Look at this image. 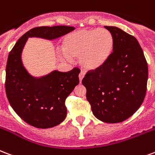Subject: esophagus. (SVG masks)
<instances>
[{"label":"esophagus","mask_w":155,"mask_h":155,"mask_svg":"<svg viewBox=\"0 0 155 155\" xmlns=\"http://www.w3.org/2000/svg\"><path fill=\"white\" fill-rule=\"evenodd\" d=\"M84 77V73L83 72V71H80V75H79V78H80V82L81 83V81H82L83 78Z\"/></svg>","instance_id":"obj_1"}]
</instances>
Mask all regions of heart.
Segmentation results:
<instances>
[{
    "label": "heart",
    "mask_w": 155,
    "mask_h": 155,
    "mask_svg": "<svg viewBox=\"0 0 155 155\" xmlns=\"http://www.w3.org/2000/svg\"><path fill=\"white\" fill-rule=\"evenodd\" d=\"M114 43V36L106 29H81L65 37L61 56L64 59L80 58L84 69L94 70L109 58Z\"/></svg>",
    "instance_id": "obj_1"
}]
</instances>
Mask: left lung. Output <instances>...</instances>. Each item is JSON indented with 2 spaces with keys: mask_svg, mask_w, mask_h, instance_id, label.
Returning <instances> with one entry per match:
<instances>
[{
  "mask_svg": "<svg viewBox=\"0 0 155 155\" xmlns=\"http://www.w3.org/2000/svg\"><path fill=\"white\" fill-rule=\"evenodd\" d=\"M105 28L114 36L110 56L101 67L90 70L82 80L94 116L114 124L128 119L146 97L148 66L137 40L116 27Z\"/></svg>",
  "mask_w": 155,
  "mask_h": 155,
  "instance_id": "8db88e82",
  "label": "left lung"
}]
</instances>
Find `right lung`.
<instances>
[{"mask_svg":"<svg viewBox=\"0 0 155 155\" xmlns=\"http://www.w3.org/2000/svg\"><path fill=\"white\" fill-rule=\"evenodd\" d=\"M68 26L37 27L22 35L9 52L5 69V93L13 110L23 121L38 128L58 125L67 116L65 101L80 83L78 67L67 72L54 71L41 78L30 75L21 54L28 37L53 40L72 31Z\"/></svg>","mask_w":155,"mask_h":155,"instance_id":"1","label":"right lung"}]
</instances>
